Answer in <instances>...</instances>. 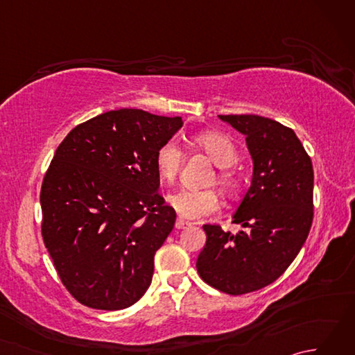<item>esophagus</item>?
<instances>
[{
	"instance_id": "esophagus-1",
	"label": "esophagus",
	"mask_w": 355,
	"mask_h": 355,
	"mask_svg": "<svg viewBox=\"0 0 355 355\" xmlns=\"http://www.w3.org/2000/svg\"><path fill=\"white\" fill-rule=\"evenodd\" d=\"M191 224H192V223L183 220V218H177L175 227H177V229H184V227H187V225H191Z\"/></svg>"
}]
</instances>
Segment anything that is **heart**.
<instances>
[{"label":"heart","instance_id":"obj_1","mask_svg":"<svg viewBox=\"0 0 355 355\" xmlns=\"http://www.w3.org/2000/svg\"><path fill=\"white\" fill-rule=\"evenodd\" d=\"M195 146L209 155L220 171L216 173V183L224 192H233L238 186V178L230 168L239 160L238 149L227 135L221 132H202L195 135ZM183 163V153L175 141H166L155 153V168L158 175L168 183L177 178ZM169 206L187 220H198L218 212L220 198L214 191H189L182 189L169 195Z\"/></svg>","mask_w":355,"mask_h":355}]
</instances>
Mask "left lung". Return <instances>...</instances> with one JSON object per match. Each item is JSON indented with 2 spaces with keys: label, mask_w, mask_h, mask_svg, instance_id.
<instances>
[{
  "label": "left lung",
  "mask_w": 355,
  "mask_h": 355,
  "mask_svg": "<svg viewBox=\"0 0 355 355\" xmlns=\"http://www.w3.org/2000/svg\"><path fill=\"white\" fill-rule=\"evenodd\" d=\"M245 137L253 160L252 183L233 223L247 230L202 225L207 239L198 254L202 281L238 296L275 282L305 244L313 223L311 158L290 128L267 117L218 116Z\"/></svg>",
  "instance_id": "left-lung-1"
}]
</instances>
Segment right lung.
Returning <instances> with one entry per match:
<instances>
[{
  "label": "right lung",
  "instance_id": "right-lung-1",
  "mask_svg": "<svg viewBox=\"0 0 355 355\" xmlns=\"http://www.w3.org/2000/svg\"><path fill=\"white\" fill-rule=\"evenodd\" d=\"M182 117L116 110L78 125L58 146L41 187L42 238L73 297L96 310L134 305L175 224L158 193L155 153Z\"/></svg>",
  "mask_w": 355,
  "mask_h": 355
}]
</instances>
